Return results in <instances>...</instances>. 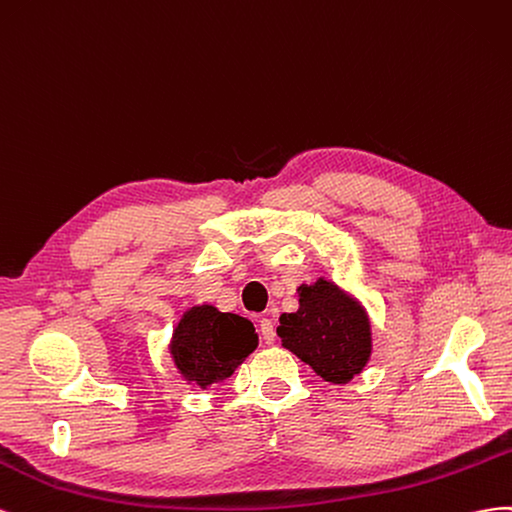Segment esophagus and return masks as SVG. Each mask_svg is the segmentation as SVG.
<instances>
[{
  "mask_svg": "<svg viewBox=\"0 0 512 512\" xmlns=\"http://www.w3.org/2000/svg\"><path fill=\"white\" fill-rule=\"evenodd\" d=\"M259 332H261V339H264L266 345H272L276 341V330H274L272 319L261 317L259 319Z\"/></svg>",
  "mask_w": 512,
  "mask_h": 512,
  "instance_id": "obj_1",
  "label": "esophagus"
}]
</instances>
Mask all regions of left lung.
<instances>
[{
  "mask_svg": "<svg viewBox=\"0 0 512 512\" xmlns=\"http://www.w3.org/2000/svg\"><path fill=\"white\" fill-rule=\"evenodd\" d=\"M300 309L283 313L276 334L291 354L330 384H347L367 367L373 349L364 306L337 283L317 279L298 287Z\"/></svg>",
  "mask_w": 512,
  "mask_h": 512,
  "instance_id": "1",
  "label": "left lung"
}]
</instances>
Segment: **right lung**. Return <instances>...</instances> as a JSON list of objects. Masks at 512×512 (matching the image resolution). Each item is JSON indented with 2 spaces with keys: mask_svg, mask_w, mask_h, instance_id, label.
<instances>
[{
  "mask_svg": "<svg viewBox=\"0 0 512 512\" xmlns=\"http://www.w3.org/2000/svg\"><path fill=\"white\" fill-rule=\"evenodd\" d=\"M257 343V332L246 317L221 313L212 304H197L184 311L175 326L169 354L188 384L206 390L236 371L255 352Z\"/></svg>",
  "mask_w": 512,
  "mask_h": 512,
  "instance_id": "add662e5",
  "label": "right lung"
}]
</instances>
